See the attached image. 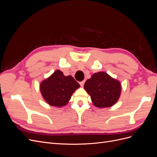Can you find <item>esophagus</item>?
Segmentation results:
<instances>
[{
    "label": "esophagus",
    "instance_id": "34e87169",
    "mask_svg": "<svg viewBox=\"0 0 157 157\" xmlns=\"http://www.w3.org/2000/svg\"><path fill=\"white\" fill-rule=\"evenodd\" d=\"M84 82H85V80H83V81H82V82H80V86H84Z\"/></svg>",
    "mask_w": 157,
    "mask_h": 157
}]
</instances>
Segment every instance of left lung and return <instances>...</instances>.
Returning a JSON list of instances; mask_svg holds the SVG:
<instances>
[{
  "label": "left lung",
  "instance_id": "obj_1",
  "mask_svg": "<svg viewBox=\"0 0 157 157\" xmlns=\"http://www.w3.org/2000/svg\"><path fill=\"white\" fill-rule=\"evenodd\" d=\"M91 97L94 105L99 108L109 107L115 105L121 93V84L105 72L92 75L84 86Z\"/></svg>",
  "mask_w": 157,
  "mask_h": 157
}]
</instances>
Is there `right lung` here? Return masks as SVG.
<instances>
[{"instance_id":"1","label":"right lung","mask_w":157,"mask_h":157,"mask_svg":"<svg viewBox=\"0 0 157 157\" xmlns=\"http://www.w3.org/2000/svg\"><path fill=\"white\" fill-rule=\"evenodd\" d=\"M79 84L72 76H64L60 70H56L40 84V93L49 105L63 107L67 105Z\"/></svg>"}]
</instances>
